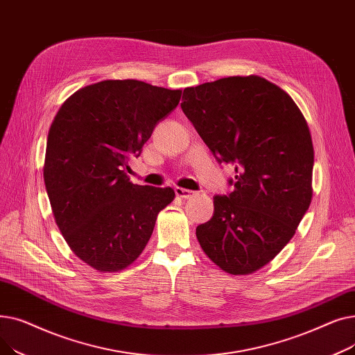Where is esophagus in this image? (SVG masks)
<instances>
[{
    "label": "esophagus",
    "instance_id": "1",
    "mask_svg": "<svg viewBox=\"0 0 355 355\" xmlns=\"http://www.w3.org/2000/svg\"><path fill=\"white\" fill-rule=\"evenodd\" d=\"M175 194H177V197H180V198H190V197H193L196 193L191 191V190H187V189H182V187H175Z\"/></svg>",
    "mask_w": 355,
    "mask_h": 355
}]
</instances>
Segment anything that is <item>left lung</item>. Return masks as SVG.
I'll return each mask as SVG.
<instances>
[{"mask_svg": "<svg viewBox=\"0 0 355 355\" xmlns=\"http://www.w3.org/2000/svg\"><path fill=\"white\" fill-rule=\"evenodd\" d=\"M181 109L217 161L234 166L233 191L214 196L198 243L232 275L263 268L293 237L312 198L313 146L300 107L259 76L184 89Z\"/></svg>", "mask_w": 355, "mask_h": 355, "instance_id": "left-lung-1", "label": "left lung"}]
</instances>
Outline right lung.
<instances>
[{"instance_id": "add662e5", "label": "right lung", "mask_w": 355, "mask_h": 355, "mask_svg": "<svg viewBox=\"0 0 355 355\" xmlns=\"http://www.w3.org/2000/svg\"><path fill=\"white\" fill-rule=\"evenodd\" d=\"M181 90L139 80H103L62 105L47 137L44 184L67 245L99 272L137 260L174 190L138 185L125 170L155 126L177 107Z\"/></svg>"}]
</instances>
